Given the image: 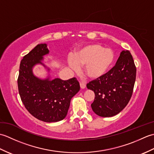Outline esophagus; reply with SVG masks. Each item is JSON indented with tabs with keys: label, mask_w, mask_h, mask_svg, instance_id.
<instances>
[{
	"label": "esophagus",
	"mask_w": 154,
	"mask_h": 154,
	"mask_svg": "<svg viewBox=\"0 0 154 154\" xmlns=\"http://www.w3.org/2000/svg\"><path fill=\"white\" fill-rule=\"evenodd\" d=\"M80 87L81 89H85V88L86 87V84L85 83H83V82H81L80 83Z\"/></svg>",
	"instance_id": "34e87169"
}]
</instances>
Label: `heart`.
Wrapping results in <instances>:
<instances>
[{"label": "heart", "instance_id": "obj_1", "mask_svg": "<svg viewBox=\"0 0 154 154\" xmlns=\"http://www.w3.org/2000/svg\"><path fill=\"white\" fill-rule=\"evenodd\" d=\"M114 54L112 50L101 45L93 44L81 47L75 51L73 60L69 61L70 67L77 70L84 66L85 73L91 79H96L105 75L112 66Z\"/></svg>", "mask_w": 154, "mask_h": 154}]
</instances>
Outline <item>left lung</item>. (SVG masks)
<instances>
[{
	"mask_svg": "<svg viewBox=\"0 0 154 154\" xmlns=\"http://www.w3.org/2000/svg\"><path fill=\"white\" fill-rule=\"evenodd\" d=\"M136 67L130 51L121 52L116 65L99 79L87 84L94 91L91 104L93 112L103 117H110L122 111L132 95Z\"/></svg>",
	"mask_w": 154,
	"mask_h": 154,
	"instance_id": "8db88e82",
	"label": "left lung"
}]
</instances>
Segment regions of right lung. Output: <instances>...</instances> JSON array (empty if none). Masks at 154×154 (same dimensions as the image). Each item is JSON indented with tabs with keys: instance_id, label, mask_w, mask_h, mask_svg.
<instances>
[{
	"instance_id": "1",
	"label": "right lung",
	"mask_w": 154,
	"mask_h": 154,
	"mask_svg": "<svg viewBox=\"0 0 154 154\" xmlns=\"http://www.w3.org/2000/svg\"><path fill=\"white\" fill-rule=\"evenodd\" d=\"M48 53L47 45L41 44L23 57L18 87L22 102L32 116L44 122H55L66 116L71 98L80 90V85L75 77L63 81L35 77L32 67L38 63L44 65L43 55Z\"/></svg>"
}]
</instances>
